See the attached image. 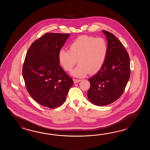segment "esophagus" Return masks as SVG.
Masks as SVG:
<instances>
[{"label": "esophagus", "mask_w": 150, "mask_h": 150, "mask_svg": "<svg viewBox=\"0 0 150 150\" xmlns=\"http://www.w3.org/2000/svg\"><path fill=\"white\" fill-rule=\"evenodd\" d=\"M81 81V80L80 79H74V83H79Z\"/></svg>", "instance_id": "esophagus-1"}]
</instances>
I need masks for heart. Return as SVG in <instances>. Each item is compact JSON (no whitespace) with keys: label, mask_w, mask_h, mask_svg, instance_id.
Returning a JSON list of instances; mask_svg holds the SVG:
<instances>
[{"label":"heart","mask_w":150,"mask_h":150,"mask_svg":"<svg viewBox=\"0 0 150 150\" xmlns=\"http://www.w3.org/2000/svg\"><path fill=\"white\" fill-rule=\"evenodd\" d=\"M108 52V45L103 38L81 36L70 45L69 50L61 49L58 52V61L67 71L72 70L76 64L79 65L72 71L71 75L78 78L95 74L102 67Z\"/></svg>","instance_id":"obj_1"}]
</instances>
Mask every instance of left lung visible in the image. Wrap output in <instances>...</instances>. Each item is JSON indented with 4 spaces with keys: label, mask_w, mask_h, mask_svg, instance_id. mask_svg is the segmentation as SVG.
Listing matches in <instances>:
<instances>
[{
    "label": "left lung",
    "mask_w": 150,
    "mask_h": 150,
    "mask_svg": "<svg viewBox=\"0 0 150 150\" xmlns=\"http://www.w3.org/2000/svg\"><path fill=\"white\" fill-rule=\"evenodd\" d=\"M108 43V52L101 69L88 79L89 101L98 106L115 101L124 92L130 76V58L120 41L109 32L102 30Z\"/></svg>",
    "instance_id": "left-lung-1"
}]
</instances>
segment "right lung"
<instances>
[{"label":"right lung","mask_w":150,"mask_h":150,"mask_svg":"<svg viewBox=\"0 0 150 150\" xmlns=\"http://www.w3.org/2000/svg\"><path fill=\"white\" fill-rule=\"evenodd\" d=\"M69 36L70 34H45L32 43L23 63L27 91L39 104L50 108L64 103L74 84L58 61V52Z\"/></svg>","instance_id":"add662e5"}]
</instances>
